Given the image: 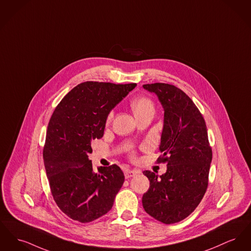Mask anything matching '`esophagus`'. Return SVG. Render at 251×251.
Instances as JSON below:
<instances>
[{"instance_id":"obj_1","label":"esophagus","mask_w":251,"mask_h":251,"mask_svg":"<svg viewBox=\"0 0 251 251\" xmlns=\"http://www.w3.org/2000/svg\"><path fill=\"white\" fill-rule=\"evenodd\" d=\"M139 172L135 171V170H126L124 173L125 178H131V177H134L136 175H138Z\"/></svg>"}]
</instances>
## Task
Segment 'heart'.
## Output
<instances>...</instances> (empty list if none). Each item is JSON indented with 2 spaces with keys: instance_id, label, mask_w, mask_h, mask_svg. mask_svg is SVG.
Listing matches in <instances>:
<instances>
[{
  "instance_id": "1",
  "label": "heart",
  "mask_w": 251,
  "mask_h": 251,
  "mask_svg": "<svg viewBox=\"0 0 251 251\" xmlns=\"http://www.w3.org/2000/svg\"><path fill=\"white\" fill-rule=\"evenodd\" d=\"M131 107H132V110H133L135 117L139 116L141 114H144L149 111H154V106H153L152 101L145 97H139V98H136L133 100L131 102ZM112 118H113V112H111L109 114L108 121L111 120Z\"/></svg>"
}]
</instances>
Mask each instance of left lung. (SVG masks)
I'll list each match as a JSON object with an SVG mask.
<instances>
[{
    "label": "left lung",
    "instance_id": "obj_1",
    "mask_svg": "<svg viewBox=\"0 0 251 251\" xmlns=\"http://www.w3.org/2000/svg\"><path fill=\"white\" fill-rule=\"evenodd\" d=\"M158 98L164 110L159 151L167 172L158 176L145 171L150 188L142 204L149 215L164 224L188 217L201 202L207 188L212 151L206 122L192 100L167 83L144 84Z\"/></svg>",
    "mask_w": 251,
    "mask_h": 251
}]
</instances>
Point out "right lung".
Listing matches in <instances>:
<instances>
[{"instance_id":"1","label":"right lung","mask_w":251,"mask_h":251,"mask_svg":"<svg viewBox=\"0 0 251 251\" xmlns=\"http://www.w3.org/2000/svg\"><path fill=\"white\" fill-rule=\"evenodd\" d=\"M135 83L86 81L72 89L50 118L44 148L46 176L62 212L89 223L106 214L124 182L118 165L93 170L91 141L103 136L108 115Z\"/></svg>"}]
</instances>
